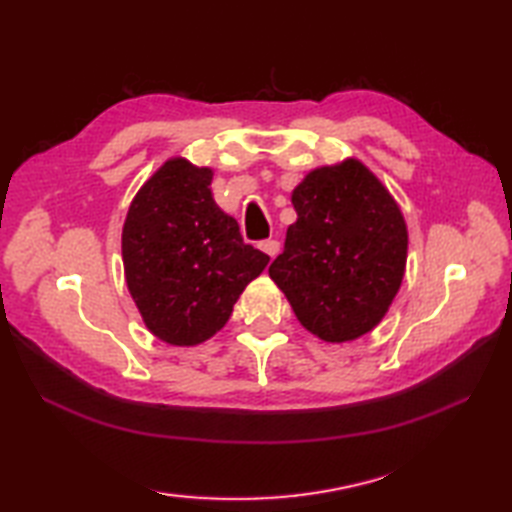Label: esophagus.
<instances>
[{"label": "esophagus", "mask_w": 512, "mask_h": 512, "mask_svg": "<svg viewBox=\"0 0 512 512\" xmlns=\"http://www.w3.org/2000/svg\"><path fill=\"white\" fill-rule=\"evenodd\" d=\"M259 248L264 250V253L273 259V257H277V253H279V242L277 239H264L262 244H259Z\"/></svg>", "instance_id": "1"}]
</instances>
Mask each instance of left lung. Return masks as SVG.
<instances>
[{"label":"left lung","instance_id":"left-lung-1","mask_svg":"<svg viewBox=\"0 0 512 512\" xmlns=\"http://www.w3.org/2000/svg\"><path fill=\"white\" fill-rule=\"evenodd\" d=\"M297 222L268 268L299 323L328 343L354 341L385 317L407 264V224L361 160L310 171L292 191Z\"/></svg>","mask_w":512,"mask_h":512}]
</instances>
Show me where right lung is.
<instances>
[{"mask_svg": "<svg viewBox=\"0 0 512 512\" xmlns=\"http://www.w3.org/2000/svg\"><path fill=\"white\" fill-rule=\"evenodd\" d=\"M211 180L209 167L171 158L140 187L125 217L129 295L149 332L169 345H198L220 332L270 262L215 204Z\"/></svg>", "mask_w": 512, "mask_h": 512, "instance_id": "right-lung-1", "label": "right lung"}]
</instances>
